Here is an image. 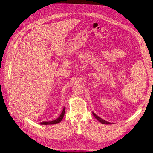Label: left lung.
Here are the masks:
<instances>
[{
  "label": "left lung",
  "mask_w": 153,
  "mask_h": 153,
  "mask_svg": "<svg viewBox=\"0 0 153 153\" xmlns=\"http://www.w3.org/2000/svg\"><path fill=\"white\" fill-rule=\"evenodd\" d=\"M93 116H94V117H95L97 120H98L99 122H100V123H102V124H107V125H108V124H113L111 122H107V121L103 120V119L100 118L99 116H97L94 112H93Z\"/></svg>",
  "instance_id": "1"
}]
</instances>
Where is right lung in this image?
<instances>
[{
	"label": "right lung",
	"mask_w": 153,
	"mask_h": 153,
	"mask_svg": "<svg viewBox=\"0 0 153 153\" xmlns=\"http://www.w3.org/2000/svg\"><path fill=\"white\" fill-rule=\"evenodd\" d=\"M65 107H64V108H63V110H62V113H61L60 116H59L57 119H55V120H52V121L42 122H40V123L41 125H53V124H57V123H59L60 122L61 120L63 119V116H64V114H65Z\"/></svg>",
	"instance_id": "right-lung-1"
}]
</instances>
